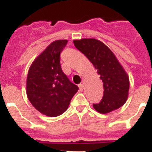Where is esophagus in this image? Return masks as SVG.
Returning <instances> with one entry per match:
<instances>
[{
	"label": "esophagus",
	"mask_w": 152,
	"mask_h": 152,
	"mask_svg": "<svg viewBox=\"0 0 152 152\" xmlns=\"http://www.w3.org/2000/svg\"><path fill=\"white\" fill-rule=\"evenodd\" d=\"M78 87H79V89L81 91H82L84 89V86L83 84H80V85H78Z\"/></svg>",
	"instance_id": "1"
}]
</instances>
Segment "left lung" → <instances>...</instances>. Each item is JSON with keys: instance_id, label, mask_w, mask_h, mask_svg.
<instances>
[{"instance_id": "1", "label": "left lung", "mask_w": 152, "mask_h": 152, "mask_svg": "<svg viewBox=\"0 0 152 152\" xmlns=\"http://www.w3.org/2000/svg\"><path fill=\"white\" fill-rule=\"evenodd\" d=\"M73 42L93 64L103 82L104 96L99 104H93L94 109L101 114H107L121 107L128 98L129 79L115 54L105 44L95 38Z\"/></svg>"}]
</instances>
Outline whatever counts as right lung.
I'll return each mask as SVG.
<instances>
[{
	"label": "right lung",
	"instance_id": "right-lung-1",
	"mask_svg": "<svg viewBox=\"0 0 152 152\" xmlns=\"http://www.w3.org/2000/svg\"><path fill=\"white\" fill-rule=\"evenodd\" d=\"M67 40L52 42L31 64L26 79V95L33 106L48 117H56L68 108L78 90L63 72L60 53Z\"/></svg>",
	"mask_w": 152,
	"mask_h": 152
}]
</instances>
